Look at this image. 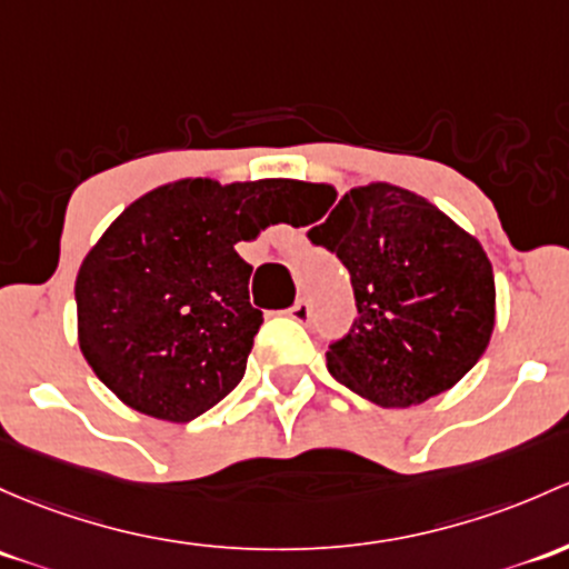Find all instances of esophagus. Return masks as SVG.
<instances>
[{"mask_svg":"<svg viewBox=\"0 0 569 569\" xmlns=\"http://www.w3.org/2000/svg\"><path fill=\"white\" fill-rule=\"evenodd\" d=\"M310 313H313V310H310V302L308 300H297L295 305H291V310H289L291 319L300 321V325H308Z\"/></svg>","mask_w":569,"mask_h":569,"instance_id":"1","label":"esophagus"}]
</instances>
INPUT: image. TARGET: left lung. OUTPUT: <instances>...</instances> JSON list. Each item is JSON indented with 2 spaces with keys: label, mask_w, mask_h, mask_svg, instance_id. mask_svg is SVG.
I'll use <instances>...</instances> for the list:
<instances>
[{
  "label": "left lung",
  "mask_w": 569,
  "mask_h": 569,
  "mask_svg": "<svg viewBox=\"0 0 569 569\" xmlns=\"http://www.w3.org/2000/svg\"><path fill=\"white\" fill-rule=\"evenodd\" d=\"M310 188L327 196L316 220L331 212L310 239L349 269L360 313L330 343V373L385 409L452 390L486 355L496 325L493 267L480 239L400 184H357L338 204L332 184Z\"/></svg>",
  "instance_id": "8db88e82"
}]
</instances>
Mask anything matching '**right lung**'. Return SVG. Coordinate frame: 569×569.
<instances>
[{"instance_id": "1", "label": "right lung", "mask_w": 569, "mask_h": 569, "mask_svg": "<svg viewBox=\"0 0 569 569\" xmlns=\"http://www.w3.org/2000/svg\"><path fill=\"white\" fill-rule=\"evenodd\" d=\"M300 188L177 179L124 207L89 248L76 278L79 346L124 406L188 422L234 390L264 321L234 244L278 223Z\"/></svg>"}]
</instances>
